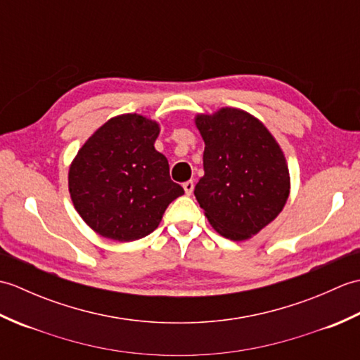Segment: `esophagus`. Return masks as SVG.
Listing matches in <instances>:
<instances>
[{
    "instance_id": "1",
    "label": "esophagus",
    "mask_w": 360,
    "mask_h": 360,
    "mask_svg": "<svg viewBox=\"0 0 360 360\" xmlns=\"http://www.w3.org/2000/svg\"><path fill=\"white\" fill-rule=\"evenodd\" d=\"M182 187H184V190H186V195H192L193 188H195V182L187 181V182H184V184H182Z\"/></svg>"
}]
</instances>
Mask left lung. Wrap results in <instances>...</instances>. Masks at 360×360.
<instances>
[{
	"label": "left lung",
	"instance_id": "left-lung-1",
	"mask_svg": "<svg viewBox=\"0 0 360 360\" xmlns=\"http://www.w3.org/2000/svg\"><path fill=\"white\" fill-rule=\"evenodd\" d=\"M204 139V176L195 196L209 223L243 241L277 218L289 196V170L267 128L236 108L196 117Z\"/></svg>",
	"mask_w": 360,
	"mask_h": 360
}]
</instances>
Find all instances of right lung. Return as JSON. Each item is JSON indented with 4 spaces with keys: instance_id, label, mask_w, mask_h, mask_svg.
<instances>
[{
    "instance_id": "right-lung-1",
    "label": "right lung",
    "mask_w": 360,
    "mask_h": 360,
    "mask_svg": "<svg viewBox=\"0 0 360 360\" xmlns=\"http://www.w3.org/2000/svg\"><path fill=\"white\" fill-rule=\"evenodd\" d=\"M159 125L139 114L112 117L89 137L70 168L75 210L98 235L114 241L143 238L168 204L184 195L155 141Z\"/></svg>"
}]
</instances>
